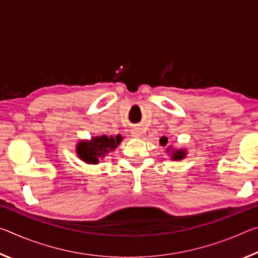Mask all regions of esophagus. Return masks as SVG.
Returning <instances> with one entry per match:
<instances>
[{"mask_svg": "<svg viewBox=\"0 0 258 258\" xmlns=\"http://www.w3.org/2000/svg\"><path fill=\"white\" fill-rule=\"evenodd\" d=\"M132 135H133V137H135V138H140L142 135V132L139 128H134L132 131Z\"/></svg>", "mask_w": 258, "mask_h": 258, "instance_id": "esophagus-1", "label": "esophagus"}]
</instances>
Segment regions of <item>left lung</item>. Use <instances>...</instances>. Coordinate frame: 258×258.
I'll use <instances>...</instances> for the list:
<instances>
[{"label": "left lung", "instance_id": "obj_1", "mask_svg": "<svg viewBox=\"0 0 258 258\" xmlns=\"http://www.w3.org/2000/svg\"><path fill=\"white\" fill-rule=\"evenodd\" d=\"M167 142H168V139L166 137H161L159 140V145L161 147H165L167 145ZM166 150H167V152H172L171 156L173 160H181L184 158L186 155V151L184 149H173L172 147H167L166 148Z\"/></svg>", "mask_w": 258, "mask_h": 258}]
</instances>
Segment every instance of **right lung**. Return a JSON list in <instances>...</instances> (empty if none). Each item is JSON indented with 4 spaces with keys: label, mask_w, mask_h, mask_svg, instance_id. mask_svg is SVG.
Wrapping results in <instances>:
<instances>
[{
    "label": "right lung",
    "mask_w": 258,
    "mask_h": 258,
    "mask_svg": "<svg viewBox=\"0 0 258 258\" xmlns=\"http://www.w3.org/2000/svg\"><path fill=\"white\" fill-rule=\"evenodd\" d=\"M121 141L123 137L119 134L116 137L99 135L91 138V140H82L76 146V154L84 163L97 165L100 159H103L109 152L115 150Z\"/></svg>",
    "instance_id": "add662e5"
}]
</instances>
